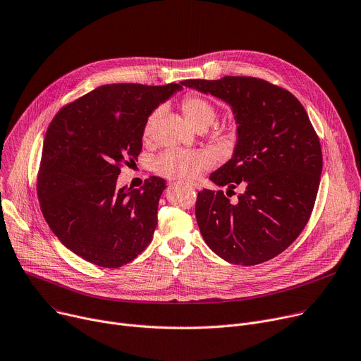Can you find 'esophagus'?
Wrapping results in <instances>:
<instances>
[{
    "label": "esophagus",
    "mask_w": 361,
    "mask_h": 361,
    "mask_svg": "<svg viewBox=\"0 0 361 361\" xmlns=\"http://www.w3.org/2000/svg\"><path fill=\"white\" fill-rule=\"evenodd\" d=\"M185 185H188L192 189H200V183H195V182H186Z\"/></svg>",
    "instance_id": "34e87169"
}]
</instances>
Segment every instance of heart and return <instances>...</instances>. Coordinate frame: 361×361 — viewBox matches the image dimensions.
<instances>
[{"label":"heart","instance_id":"b5f03b06","mask_svg":"<svg viewBox=\"0 0 361 361\" xmlns=\"http://www.w3.org/2000/svg\"><path fill=\"white\" fill-rule=\"evenodd\" d=\"M182 114L186 121L195 128H205L214 123L216 117V106L205 97L198 94H186L180 101ZM159 116V109H154L147 117L143 135L147 138L152 133V128ZM237 130L231 124L224 130V140L233 142L235 138ZM214 164V154L209 150H179L169 149L160 153L153 160V171L169 179H197L204 172L209 171Z\"/></svg>","mask_w":361,"mask_h":361}]
</instances>
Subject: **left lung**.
<instances>
[{"label": "left lung", "mask_w": 361, "mask_h": 361, "mask_svg": "<svg viewBox=\"0 0 361 361\" xmlns=\"http://www.w3.org/2000/svg\"><path fill=\"white\" fill-rule=\"evenodd\" d=\"M180 85L224 99L238 124L234 156L209 179L243 192H198L195 215L211 250L233 264L267 262L308 224L322 172L319 137L299 99L255 76L186 79Z\"/></svg>", "instance_id": "left-lung-1"}]
</instances>
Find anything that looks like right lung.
I'll use <instances>...</instances> for the list:
<instances>
[{"mask_svg":"<svg viewBox=\"0 0 361 361\" xmlns=\"http://www.w3.org/2000/svg\"><path fill=\"white\" fill-rule=\"evenodd\" d=\"M182 87L102 85L54 116L44 135L37 197L50 230L71 252L108 269L140 255L153 238L166 180L117 188L124 164L142 152L152 111Z\"/></svg>","mask_w":361,"mask_h":361,"instance_id":"obj_1","label":"right lung"}]
</instances>
